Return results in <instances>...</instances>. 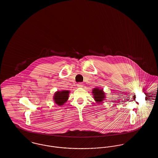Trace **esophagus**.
Wrapping results in <instances>:
<instances>
[{
  "label": "esophagus",
  "instance_id": "34e87169",
  "mask_svg": "<svg viewBox=\"0 0 158 158\" xmlns=\"http://www.w3.org/2000/svg\"><path fill=\"white\" fill-rule=\"evenodd\" d=\"M77 86L78 87H79V88H81V87H83V84L81 83V82H79V83H78V84H77Z\"/></svg>",
  "mask_w": 158,
  "mask_h": 158
}]
</instances>
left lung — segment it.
Returning a JSON list of instances; mask_svg holds the SVG:
<instances>
[{
	"instance_id": "left-lung-1",
	"label": "left lung",
	"mask_w": 158,
	"mask_h": 158,
	"mask_svg": "<svg viewBox=\"0 0 158 158\" xmlns=\"http://www.w3.org/2000/svg\"><path fill=\"white\" fill-rule=\"evenodd\" d=\"M94 94V97L95 99V101L98 102H102L103 100H104L106 96H105V94L103 92L102 90H99L98 88L94 89L92 92Z\"/></svg>"
}]
</instances>
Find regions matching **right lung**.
I'll list each match as a JSON object with an SVG mask.
<instances>
[{"instance_id": "obj_1", "label": "right lung", "mask_w": 158, "mask_h": 158, "mask_svg": "<svg viewBox=\"0 0 158 158\" xmlns=\"http://www.w3.org/2000/svg\"><path fill=\"white\" fill-rule=\"evenodd\" d=\"M69 93V92L68 90L57 92L54 96L55 102L59 106H62L68 100Z\"/></svg>"}]
</instances>
